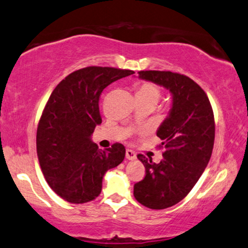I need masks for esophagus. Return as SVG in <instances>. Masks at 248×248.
Segmentation results:
<instances>
[{
    "label": "esophagus",
    "instance_id": "obj_1",
    "mask_svg": "<svg viewBox=\"0 0 248 248\" xmlns=\"http://www.w3.org/2000/svg\"><path fill=\"white\" fill-rule=\"evenodd\" d=\"M126 158L129 159V161H134V159H136V154L133 152L132 150H126Z\"/></svg>",
    "mask_w": 248,
    "mask_h": 248
}]
</instances>
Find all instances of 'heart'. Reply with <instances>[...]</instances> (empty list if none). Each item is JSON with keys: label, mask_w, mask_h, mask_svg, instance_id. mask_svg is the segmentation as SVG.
<instances>
[{"label": "heart", "mask_w": 248, "mask_h": 248, "mask_svg": "<svg viewBox=\"0 0 248 248\" xmlns=\"http://www.w3.org/2000/svg\"><path fill=\"white\" fill-rule=\"evenodd\" d=\"M161 96V90L157 85L151 82H143L136 87V98H142L144 101L157 103Z\"/></svg>", "instance_id": "obj_1"}]
</instances>
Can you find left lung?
<instances>
[{"label":"left lung","instance_id":"left-lung-1","mask_svg":"<svg viewBox=\"0 0 248 248\" xmlns=\"http://www.w3.org/2000/svg\"><path fill=\"white\" fill-rule=\"evenodd\" d=\"M140 79L165 87L172 108L156 135L165 148L154 163L142 154L137 158L146 175L134 185V197L144 206L164 209L181 202L206 169L215 139L214 114L206 93L187 76L170 71H140Z\"/></svg>","mask_w":248,"mask_h":248}]
</instances>
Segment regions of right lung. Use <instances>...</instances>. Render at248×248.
<instances>
[{
  "mask_svg": "<svg viewBox=\"0 0 248 248\" xmlns=\"http://www.w3.org/2000/svg\"><path fill=\"white\" fill-rule=\"evenodd\" d=\"M133 73L84 67L62 79L49 96L37 126L36 151L45 180L64 201L82 204L96 199L104 174L123 162L122 144L103 151L91 137L102 123L98 100L103 90Z\"/></svg>",
  "mask_w": 248,
  "mask_h": 248,
  "instance_id": "right-lung-1",
  "label": "right lung"
}]
</instances>
